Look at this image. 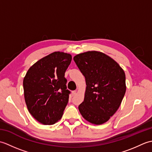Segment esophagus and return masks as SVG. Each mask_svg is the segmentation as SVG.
Returning a JSON list of instances; mask_svg holds the SVG:
<instances>
[{"label":"esophagus","instance_id":"34e87169","mask_svg":"<svg viewBox=\"0 0 152 152\" xmlns=\"http://www.w3.org/2000/svg\"><path fill=\"white\" fill-rule=\"evenodd\" d=\"M71 93H72V96H74V95L76 94V91H72V92H71Z\"/></svg>","mask_w":152,"mask_h":152}]
</instances>
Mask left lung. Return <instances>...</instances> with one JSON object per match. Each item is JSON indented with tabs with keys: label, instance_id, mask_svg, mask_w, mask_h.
<instances>
[{
	"label": "left lung",
	"instance_id": "left-lung-1",
	"mask_svg": "<svg viewBox=\"0 0 152 152\" xmlns=\"http://www.w3.org/2000/svg\"><path fill=\"white\" fill-rule=\"evenodd\" d=\"M74 61L85 76L87 86L84 101L78 106L80 114L93 124H104L118 110L125 95L124 71L100 51L78 54Z\"/></svg>",
	"mask_w": 152,
	"mask_h": 152
}]
</instances>
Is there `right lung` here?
Listing matches in <instances>:
<instances>
[{"label": "right lung", "instance_id": "1", "mask_svg": "<svg viewBox=\"0 0 152 152\" xmlns=\"http://www.w3.org/2000/svg\"><path fill=\"white\" fill-rule=\"evenodd\" d=\"M69 53L56 51L29 68L23 79L25 101L33 118L44 125H53L62 117L70 91L64 73L70 64Z\"/></svg>", "mask_w": 152, "mask_h": 152}]
</instances>
